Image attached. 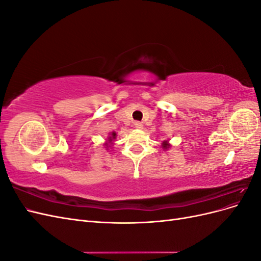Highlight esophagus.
<instances>
[{
    "label": "esophagus",
    "instance_id": "obj_1",
    "mask_svg": "<svg viewBox=\"0 0 261 261\" xmlns=\"http://www.w3.org/2000/svg\"><path fill=\"white\" fill-rule=\"evenodd\" d=\"M134 125H135V127L138 128V129L143 128V123H141V122H135V123H134Z\"/></svg>",
    "mask_w": 261,
    "mask_h": 261
}]
</instances>
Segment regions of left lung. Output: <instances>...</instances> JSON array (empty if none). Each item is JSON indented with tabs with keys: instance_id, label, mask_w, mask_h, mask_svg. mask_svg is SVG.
I'll return each mask as SVG.
<instances>
[{
	"instance_id": "8db88e82",
	"label": "left lung",
	"mask_w": 261,
	"mask_h": 261,
	"mask_svg": "<svg viewBox=\"0 0 261 261\" xmlns=\"http://www.w3.org/2000/svg\"><path fill=\"white\" fill-rule=\"evenodd\" d=\"M162 146H163V148H165V149H167L170 145L168 144V141H163V144H162Z\"/></svg>"
}]
</instances>
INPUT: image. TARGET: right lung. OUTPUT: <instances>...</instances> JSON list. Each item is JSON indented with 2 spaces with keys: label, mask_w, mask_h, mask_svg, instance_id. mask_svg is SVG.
<instances>
[{
  "label": "right lung",
  "mask_w": 261,
  "mask_h": 261,
  "mask_svg": "<svg viewBox=\"0 0 261 261\" xmlns=\"http://www.w3.org/2000/svg\"><path fill=\"white\" fill-rule=\"evenodd\" d=\"M115 137H116V134L113 132V133L111 134V136H110V137L108 138V139H109V140H108V143H112V140H113V139H115ZM108 143L106 144V146H107V147H108Z\"/></svg>",
  "instance_id": "obj_1"
}]
</instances>
